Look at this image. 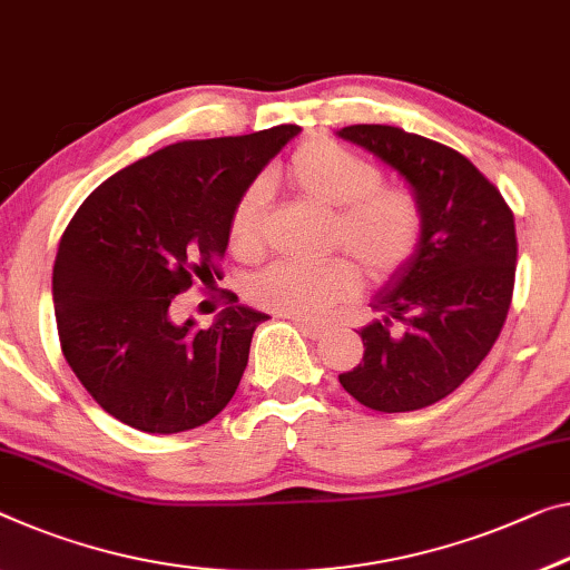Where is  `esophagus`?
Returning <instances> with one entry per match:
<instances>
[{
	"label": "esophagus",
	"instance_id": "34e87169",
	"mask_svg": "<svg viewBox=\"0 0 570 570\" xmlns=\"http://www.w3.org/2000/svg\"><path fill=\"white\" fill-rule=\"evenodd\" d=\"M293 323L308 338H321V336H326V331H328V326H323V323H315V321H308V318H297V315H293Z\"/></svg>",
	"mask_w": 570,
	"mask_h": 570
}]
</instances>
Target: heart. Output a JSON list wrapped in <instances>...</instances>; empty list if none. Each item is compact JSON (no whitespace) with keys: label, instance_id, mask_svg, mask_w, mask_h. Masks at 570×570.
<instances>
[{"label":"heart","instance_id":"heart-1","mask_svg":"<svg viewBox=\"0 0 570 570\" xmlns=\"http://www.w3.org/2000/svg\"><path fill=\"white\" fill-rule=\"evenodd\" d=\"M287 180L313 204L334 208L331 244L356 259L372 279L397 275L425 242L428 214L415 188L382 183V168L334 139H311L287 163ZM267 212V186L252 183L229 214V247L239 257H257ZM358 291L352 259L267 265L249 279L247 293L259 308L321 318Z\"/></svg>","mask_w":570,"mask_h":570}]
</instances>
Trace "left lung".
I'll list each match as a JSON object with an SVG mask.
<instances>
[{
  "instance_id": "1",
  "label": "left lung",
  "mask_w": 570,
  "mask_h": 570,
  "mask_svg": "<svg viewBox=\"0 0 570 570\" xmlns=\"http://www.w3.org/2000/svg\"><path fill=\"white\" fill-rule=\"evenodd\" d=\"M338 137L392 165L423 198L425 242L374 295L376 318L358 331L364 358L338 382L364 407L410 413L474 374L507 321L518 267L514 214L469 157L387 125Z\"/></svg>"
}]
</instances>
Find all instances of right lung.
<instances>
[{"mask_svg": "<svg viewBox=\"0 0 570 570\" xmlns=\"http://www.w3.org/2000/svg\"><path fill=\"white\" fill-rule=\"evenodd\" d=\"M301 127L186 139L114 173L78 206L52 267L58 338L89 395L145 433H183L229 405L265 313L229 308L208 328L170 318L194 277L218 275L229 214Z\"/></svg>", "mask_w": 570, "mask_h": 570, "instance_id": "right-lung-1", "label": "right lung"}]
</instances>
